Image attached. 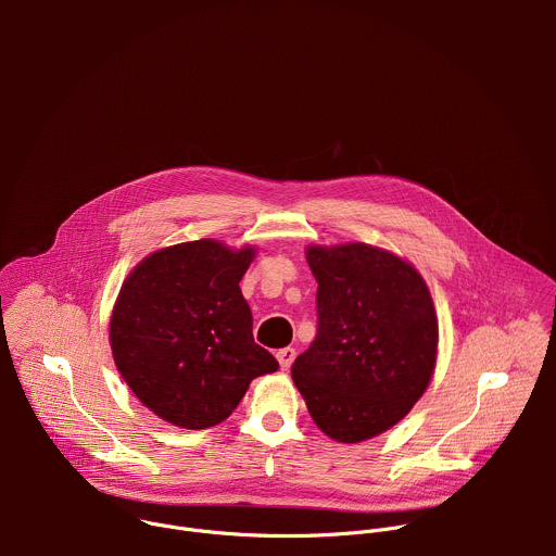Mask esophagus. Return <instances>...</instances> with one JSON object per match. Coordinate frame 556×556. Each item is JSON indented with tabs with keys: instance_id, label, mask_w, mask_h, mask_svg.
<instances>
[{
	"instance_id": "34e87169",
	"label": "esophagus",
	"mask_w": 556,
	"mask_h": 556,
	"mask_svg": "<svg viewBox=\"0 0 556 556\" xmlns=\"http://www.w3.org/2000/svg\"><path fill=\"white\" fill-rule=\"evenodd\" d=\"M294 356H296V352H294L292 348L279 350V352H277V361H279V365H281V369H290V365L294 363Z\"/></svg>"
}]
</instances>
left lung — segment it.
<instances>
[{
  "label": "left lung",
  "mask_w": 556,
  "mask_h": 556,
  "mask_svg": "<svg viewBox=\"0 0 556 556\" xmlns=\"http://www.w3.org/2000/svg\"><path fill=\"white\" fill-rule=\"evenodd\" d=\"M316 288V337L292 380L312 420L339 442H363L425 393L438 352L431 294L418 270L367 244L307 249Z\"/></svg>",
  "instance_id": "8db88e82"
}]
</instances>
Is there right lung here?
Instances as JSON below:
<instances>
[{
  "label": "right lung",
  "mask_w": 556,
  "mask_h": 556,
  "mask_svg": "<svg viewBox=\"0 0 556 556\" xmlns=\"http://www.w3.org/2000/svg\"><path fill=\"white\" fill-rule=\"evenodd\" d=\"M253 249L198 240L142 260L110 321L116 367L163 420L206 429L230 416L253 378L279 369L255 343L240 281Z\"/></svg>",
  "instance_id": "add662e5"
}]
</instances>
